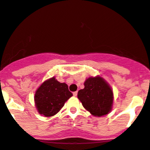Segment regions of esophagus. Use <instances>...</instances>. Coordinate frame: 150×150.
<instances>
[{"instance_id": "34e87169", "label": "esophagus", "mask_w": 150, "mask_h": 150, "mask_svg": "<svg viewBox=\"0 0 150 150\" xmlns=\"http://www.w3.org/2000/svg\"><path fill=\"white\" fill-rule=\"evenodd\" d=\"M77 95H78V92H73V96H77Z\"/></svg>"}]
</instances>
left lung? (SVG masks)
<instances>
[{
	"instance_id": "1",
	"label": "left lung",
	"mask_w": 150,
	"mask_h": 150,
	"mask_svg": "<svg viewBox=\"0 0 150 150\" xmlns=\"http://www.w3.org/2000/svg\"><path fill=\"white\" fill-rule=\"evenodd\" d=\"M78 98L83 107L95 116L105 115L112 109V91L100 77L88 78L84 82V88L78 91Z\"/></svg>"
}]
</instances>
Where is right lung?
Listing matches in <instances>:
<instances>
[{
	"mask_svg": "<svg viewBox=\"0 0 150 150\" xmlns=\"http://www.w3.org/2000/svg\"><path fill=\"white\" fill-rule=\"evenodd\" d=\"M72 96L65 83L52 78L43 82L36 91L35 101L39 113L50 117L58 113L65 102Z\"/></svg>",
	"mask_w": 150,
	"mask_h": 150,
	"instance_id": "add662e5",
	"label": "right lung"
}]
</instances>
